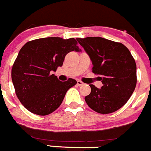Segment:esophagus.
Returning a JSON list of instances; mask_svg holds the SVG:
<instances>
[{
    "label": "esophagus",
    "instance_id": "34e87169",
    "mask_svg": "<svg viewBox=\"0 0 151 151\" xmlns=\"http://www.w3.org/2000/svg\"><path fill=\"white\" fill-rule=\"evenodd\" d=\"M83 84H84V83H83L81 81H80V80H78V81H77V85H78V87H80V86H82Z\"/></svg>",
    "mask_w": 151,
    "mask_h": 151
}]
</instances>
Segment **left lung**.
Returning a JSON list of instances; mask_svg holds the SVG:
<instances>
[{
  "label": "left lung",
  "mask_w": 151,
  "mask_h": 151,
  "mask_svg": "<svg viewBox=\"0 0 151 151\" xmlns=\"http://www.w3.org/2000/svg\"><path fill=\"white\" fill-rule=\"evenodd\" d=\"M76 40L103 84L101 89L90 84L91 93L84 98L87 105L102 114L116 111L128 101L136 85V64L131 53L124 44L101 37Z\"/></svg>",
  "instance_id": "obj_1"
}]
</instances>
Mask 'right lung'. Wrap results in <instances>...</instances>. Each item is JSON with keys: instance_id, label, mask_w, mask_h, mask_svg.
Masks as SVG:
<instances>
[{"instance_id": "add662e5", "label": "right lung", "mask_w": 151, "mask_h": 151, "mask_svg": "<svg viewBox=\"0 0 151 151\" xmlns=\"http://www.w3.org/2000/svg\"><path fill=\"white\" fill-rule=\"evenodd\" d=\"M80 52L75 38H39L26 43L12 69V81L17 97L31 113L46 116L62 103L66 93L77 81H61L52 74L63 65L66 55Z\"/></svg>"}]
</instances>
